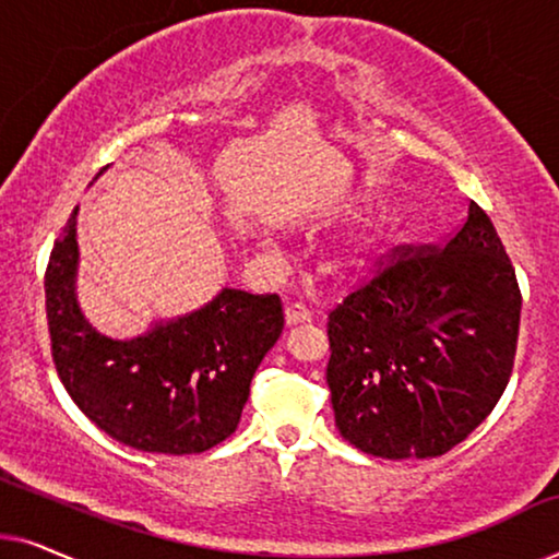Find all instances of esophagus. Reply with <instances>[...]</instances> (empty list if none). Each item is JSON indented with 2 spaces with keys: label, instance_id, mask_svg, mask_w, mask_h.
I'll return each mask as SVG.
<instances>
[{
  "label": "esophagus",
  "instance_id": "34e87169",
  "mask_svg": "<svg viewBox=\"0 0 559 559\" xmlns=\"http://www.w3.org/2000/svg\"><path fill=\"white\" fill-rule=\"evenodd\" d=\"M310 320H312V312H310L308 305H302V302H293L285 310V323L289 328H293V325H305V323H310Z\"/></svg>",
  "mask_w": 559,
  "mask_h": 559
}]
</instances>
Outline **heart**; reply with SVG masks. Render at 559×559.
<instances>
[{
    "label": "heart",
    "mask_w": 559,
    "mask_h": 559,
    "mask_svg": "<svg viewBox=\"0 0 559 559\" xmlns=\"http://www.w3.org/2000/svg\"><path fill=\"white\" fill-rule=\"evenodd\" d=\"M386 249V243H381V241H377V249H373V251H377V254H381V251H384Z\"/></svg>",
    "instance_id": "heart-1"
}]
</instances>
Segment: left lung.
I'll return each mask as SVG.
<instances>
[{"instance_id":"8db88e82","label":"left lung","mask_w":559,"mask_h":559,"mask_svg":"<svg viewBox=\"0 0 559 559\" xmlns=\"http://www.w3.org/2000/svg\"><path fill=\"white\" fill-rule=\"evenodd\" d=\"M522 293L491 218L468 203L442 247L381 266L328 316L335 427L364 453L438 457L501 400Z\"/></svg>"}]
</instances>
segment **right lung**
<instances>
[{
  "mask_svg": "<svg viewBox=\"0 0 559 559\" xmlns=\"http://www.w3.org/2000/svg\"><path fill=\"white\" fill-rule=\"evenodd\" d=\"M75 213L45 272L52 361L66 392L98 430L142 453L193 455L224 442L285 328L282 300L226 287L201 310L114 341L75 300Z\"/></svg>",
  "mask_w": 559,
  "mask_h": 559,
  "instance_id": "add662e5",
  "label": "right lung"
}]
</instances>
